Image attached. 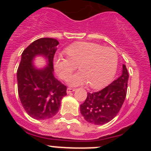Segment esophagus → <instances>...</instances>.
<instances>
[{"label": "esophagus", "mask_w": 151, "mask_h": 151, "mask_svg": "<svg viewBox=\"0 0 151 151\" xmlns=\"http://www.w3.org/2000/svg\"><path fill=\"white\" fill-rule=\"evenodd\" d=\"M73 91H75V89L70 88H68L67 90H66V93H67V94H70V93H72V92Z\"/></svg>", "instance_id": "1"}]
</instances>
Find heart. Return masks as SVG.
<instances>
[{
  "instance_id": "1",
  "label": "heart",
  "mask_w": 151,
  "mask_h": 151,
  "mask_svg": "<svg viewBox=\"0 0 151 151\" xmlns=\"http://www.w3.org/2000/svg\"><path fill=\"white\" fill-rule=\"evenodd\" d=\"M68 57L54 58V67L59 76L66 80L78 65L80 72L68 80L76 87L88 83L92 88L107 85L114 77L118 66V55L115 50L94 42L82 41L68 47Z\"/></svg>"
}]
</instances>
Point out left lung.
<instances>
[{
  "mask_svg": "<svg viewBox=\"0 0 151 151\" xmlns=\"http://www.w3.org/2000/svg\"><path fill=\"white\" fill-rule=\"evenodd\" d=\"M129 73L122 65V75L102 90L88 93L80 105V112L87 122L104 125L111 121L120 110L127 93Z\"/></svg>",
  "mask_w": 151,
  "mask_h": 151,
  "instance_id": "1",
  "label": "left lung"
}]
</instances>
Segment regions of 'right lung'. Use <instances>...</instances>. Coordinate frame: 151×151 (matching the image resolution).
Masks as SVG:
<instances>
[{"label":"right lung","instance_id":"right-lung-1","mask_svg":"<svg viewBox=\"0 0 151 151\" xmlns=\"http://www.w3.org/2000/svg\"><path fill=\"white\" fill-rule=\"evenodd\" d=\"M58 45L54 38H39L22 54L17 70L19 97L26 113L35 119L54 116L66 95V87L54 76L53 60ZM37 56L46 60V67L38 68L33 64Z\"/></svg>","mask_w":151,"mask_h":151}]
</instances>
